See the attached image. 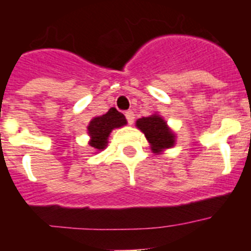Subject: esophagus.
Instances as JSON below:
<instances>
[{"instance_id": "esophagus-1", "label": "esophagus", "mask_w": 251, "mask_h": 251, "mask_svg": "<svg viewBox=\"0 0 251 251\" xmlns=\"http://www.w3.org/2000/svg\"><path fill=\"white\" fill-rule=\"evenodd\" d=\"M126 118H127L128 123L133 124V122H134V113H133L132 110H127V112H126Z\"/></svg>"}]
</instances>
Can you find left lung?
<instances>
[{
    "label": "left lung",
    "instance_id": "left-lung-1",
    "mask_svg": "<svg viewBox=\"0 0 251 251\" xmlns=\"http://www.w3.org/2000/svg\"><path fill=\"white\" fill-rule=\"evenodd\" d=\"M136 127L146 136L151 150L156 154L176 145V134L158 113L137 119Z\"/></svg>",
    "mask_w": 251,
    "mask_h": 251
}]
</instances>
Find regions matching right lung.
Segmentation results:
<instances>
[{"instance_id": "add662e5", "label": "right lung", "mask_w": 251, "mask_h": 251, "mask_svg": "<svg viewBox=\"0 0 251 251\" xmlns=\"http://www.w3.org/2000/svg\"><path fill=\"white\" fill-rule=\"evenodd\" d=\"M127 124V119L121 112L110 108L105 114L94 117L88 124V134H89V146L98 153L108 146V138L115 128H121Z\"/></svg>"}]
</instances>
